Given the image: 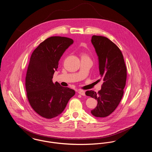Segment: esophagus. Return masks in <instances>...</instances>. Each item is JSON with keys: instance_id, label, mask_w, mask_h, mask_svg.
<instances>
[{"instance_id": "esophagus-1", "label": "esophagus", "mask_w": 152, "mask_h": 152, "mask_svg": "<svg viewBox=\"0 0 152 152\" xmlns=\"http://www.w3.org/2000/svg\"><path fill=\"white\" fill-rule=\"evenodd\" d=\"M78 93L82 96H85V91L83 90H79Z\"/></svg>"}]
</instances>
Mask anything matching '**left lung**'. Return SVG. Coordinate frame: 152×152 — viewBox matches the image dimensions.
<instances>
[{"label": "left lung", "mask_w": 152, "mask_h": 152, "mask_svg": "<svg viewBox=\"0 0 152 152\" xmlns=\"http://www.w3.org/2000/svg\"><path fill=\"white\" fill-rule=\"evenodd\" d=\"M91 42L98 56L103 83L98 93L89 90L86 92V95L97 100V105L91 111V114L97 118H104L114 112L122 98L126 68L121 51L108 38L93 35Z\"/></svg>", "instance_id": "obj_1"}]
</instances>
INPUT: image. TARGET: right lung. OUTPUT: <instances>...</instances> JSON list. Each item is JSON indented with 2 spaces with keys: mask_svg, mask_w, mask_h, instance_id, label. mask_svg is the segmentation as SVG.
Wrapping results in <instances>:
<instances>
[{
  "mask_svg": "<svg viewBox=\"0 0 152 152\" xmlns=\"http://www.w3.org/2000/svg\"><path fill=\"white\" fill-rule=\"evenodd\" d=\"M73 42L67 37H51L41 42L31 56L26 77L27 96L33 109L44 118L59 115L75 94L74 90L52 82L61 57Z\"/></svg>",
  "mask_w": 152,
  "mask_h": 152,
  "instance_id": "1",
  "label": "right lung"
}]
</instances>
